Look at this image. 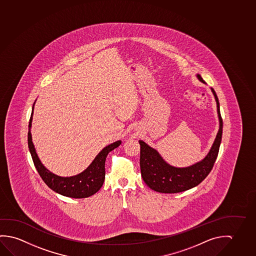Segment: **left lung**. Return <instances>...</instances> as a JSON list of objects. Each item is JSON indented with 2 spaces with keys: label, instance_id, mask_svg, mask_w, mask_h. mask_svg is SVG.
<instances>
[{
  "label": "left lung",
  "instance_id": "obj_1",
  "mask_svg": "<svg viewBox=\"0 0 256 256\" xmlns=\"http://www.w3.org/2000/svg\"><path fill=\"white\" fill-rule=\"evenodd\" d=\"M199 81L206 84L200 74H196ZM217 104L219 118V130L216 135L211 150L206 156L190 166H172L167 164L158 152L148 146L143 140H138L140 145V172L144 182L151 190L160 193H178L190 190L202 182L210 174L219 153L220 145L222 136V118L220 113V103L214 90L211 88Z\"/></svg>",
  "mask_w": 256,
  "mask_h": 256
}]
</instances>
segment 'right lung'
Here are the masks:
<instances>
[{"label": "right lung", "mask_w": 256, "mask_h": 256, "mask_svg": "<svg viewBox=\"0 0 256 256\" xmlns=\"http://www.w3.org/2000/svg\"><path fill=\"white\" fill-rule=\"evenodd\" d=\"M32 105V111H34ZM29 120L28 142L29 151L32 156V161L34 166L36 168L38 174H40L45 184L52 188L53 191L58 194L72 198H86L90 196L94 195L96 192L100 190L105 180V162L106 156L110 151L114 150L118 146H120L121 140L114 142L108 146H105L98 154L96 156L94 161L82 172L81 174L71 177H61L54 174L50 172L46 167L42 164L40 159L37 156L36 151L32 142L31 134V126H32V113Z\"/></svg>", "instance_id": "obj_1"}]
</instances>
